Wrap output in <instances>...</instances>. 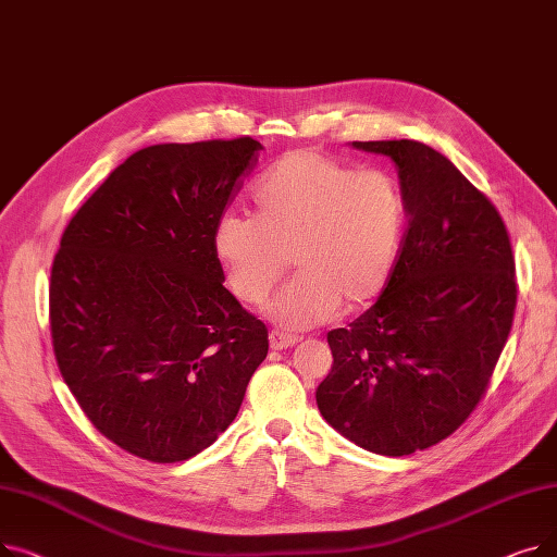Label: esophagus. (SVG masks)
<instances>
[{
	"mask_svg": "<svg viewBox=\"0 0 557 557\" xmlns=\"http://www.w3.org/2000/svg\"><path fill=\"white\" fill-rule=\"evenodd\" d=\"M269 341H271L273 349H286V347H294V345L300 343L298 336H286V334H280V332H271Z\"/></svg>",
	"mask_w": 557,
	"mask_h": 557,
	"instance_id": "34e87169",
	"label": "esophagus"
}]
</instances>
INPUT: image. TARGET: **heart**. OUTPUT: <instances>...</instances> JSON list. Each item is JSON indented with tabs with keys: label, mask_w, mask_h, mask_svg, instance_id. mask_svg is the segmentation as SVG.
<instances>
[{
	"label": "heart",
	"mask_w": 557,
	"mask_h": 557,
	"mask_svg": "<svg viewBox=\"0 0 557 557\" xmlns=\"http://www.w3.org/2000/svg\"><path fill=\"white\" fill-rule=\"evenodd\" d=\"M250 202L252 216L225 214L212 232V255L242 302H267L288 255L298 275L269 307L282 327L323 325L341 307L355 311L382 296L406 227L393 175L294 151L261 175Z\"/></svg>",
	"instance_id": "1"
}]
</instances>
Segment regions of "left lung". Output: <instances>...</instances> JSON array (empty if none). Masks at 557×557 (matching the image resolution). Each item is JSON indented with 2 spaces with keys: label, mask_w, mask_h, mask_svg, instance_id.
Returning <instances> with one entry per match:
<instances>
[{
  "label": "left lung",
  "mask_w": 557,
  "mask_h": 557,
  "mask_svg": "<svg viewBox=\"0 0 557 557\" xmlns=\"http://www.w3.org/2000/svg\"><path fill=\"white\" fill-rule=\"evenodd\" d=\"M349 146L393 160L408 230L379 300L327 334L315 404L349 443L408 456L481 401L512 327L515 259L499 212L449 158L416 139Z\"/></svg>",
  "instance_id": "1"
}]
</instances>
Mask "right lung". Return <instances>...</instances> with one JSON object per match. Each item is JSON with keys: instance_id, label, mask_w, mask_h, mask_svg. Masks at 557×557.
I'll return each instance as SVG.
<instances>
[{"instance_id": "right-lung-1", "label": "right lung", "mask_w": 557, "mask_h": 557, "mask_svg": "<svg viewBox=\"0 0 557 557\" xmlns=\"http://www.w3.org/2000/svg\"><path fill=\"white\" fill-rule=\"evenodd\" d=\"M263 146L252 137L133 153L63 232L49 284L53 355L108 441L187 460L237 418L267 325L223 286L212 232Z\"/></svg>"}]
</instances>
